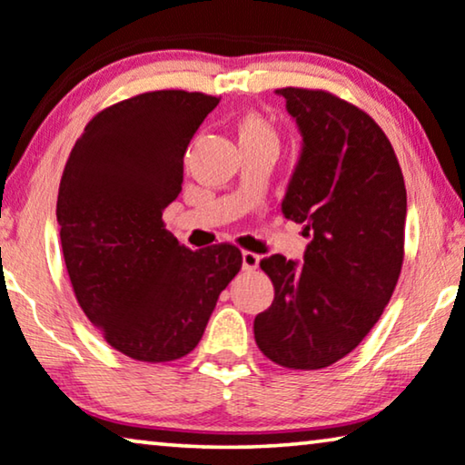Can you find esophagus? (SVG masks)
Returning a JSON list of instances; mask_svg holds the SVG:
<instances>
[{
  "mask_svg": "<svg viewBox=\"0 0 465 465\" xmlns=\"http://www.w3.org/2000/svg\"><path fill=\"white\" fill-rule=\"evenodd\" d=\"M259 261H261V257H259L257 252L244 251V252H242V270H244V272H254L259 267Z\"/></svg>",
  "mask_w": 465,
  "mask_h": 465,
  "instance_id": "esophagus-1",
  "label": "esophagus"
}]
</instances>
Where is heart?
I'll list each match as a JSON object with an SVG mask.
<instances>
[{
  "instance_id": "heart-1",
  "label": "heart",
  "mask_w": 465,
  "mask_h": 465,
  "mask_svg": "<svg viewBox=\"0 0 465 465\" xmlns=\"http://www.w3.org/2000/svg\"><path fill=\"white\" fill-rule=\"evenodd\" d=\"M235 133H238L240 147L244 145H276L278 147V133L276 126L267 120L265 115L257 111H246L235 122Z\"/></svg>"
}]
</instances>
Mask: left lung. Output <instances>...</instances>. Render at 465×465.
I'll return each instance as SVG.
<instances>
[{"label":"left lung","instance_id":"left-lung-1","mask_svg":"<svg viewBox=\"0 0 465 465\" xmlns=\"http://www.w3.org/2000/svg\"><path fill=\"white\" fill-rule=\"evenodd\" d=\"M278 94L303 134L282 213L312 242L303 265L261 259L276 295L254 318V341L284 369L318 371L356 350L390 303L404 259L407 189L369 114L326 90Z\"/></svg>","mask_w":465,"mask_h":465}]
</instances>
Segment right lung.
<instances>
[{"mask_svg": "<svg viewBox=\"0 0 465 465\" xmlns=\"http://www.w3.org/2000/svg\"><path fill=\"white\" fill-rule=\"evenodd\" d=\"M219 96L153 90L103 109L64 164L56 200L75 299L111 348L170 362L200 343L242 267L233 244L189 251L166 230L189 141Z\"/></svg>", "mask_w": 465, "mask_h": 465, "instance_id": "obj_1", "label": "right lung"}]
</instances>
